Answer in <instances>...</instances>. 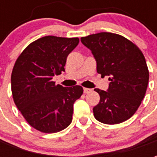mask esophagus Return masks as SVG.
Wrapping results in <instances>:
<instances>
[{"label":"esophagus","instance_id":"esophagus-1","mask_svg":"<svg viewBox=\"0 0 157 157\" xmlns=\"http://www.w3.org/2000/svg\"><path fill=\"white\" fill-rule=\"evenodd\" d=\"M83 92H84V93H89V92H92V89L86 88V87H84V88H83Z\"/></svg>","mask_w":157,"mask_h":157}]
</instances>
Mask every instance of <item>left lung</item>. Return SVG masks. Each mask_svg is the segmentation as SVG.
<instances>
[{
	"label": "left lung",
	"mask_w": 157,
	"mask_h": 157,
	"mask_svg": "<svg viewBox=\"0 0 157 157\" xmlns=\"http://www.w3.org/2000/svg\"><path fill=\"white\" fill-rule=\"evenodd\" d=\"M97 62V71L109 76L107 91L96 88L100 102L93 108L97 120L106 124L126 121L137 111L145 97L149 71L141 50L124 37L99 33L82 37Z\"/></svg>",
	"instance_id": "8db88e82"
}]
</instances>
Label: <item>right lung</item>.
Wrapping results in <instances>:
<instances>
[{
    "instance_id": "obj_1",
    "label": "right lung",
    "mask_w": 157,
    "mask_h": 157,
    "mask_svg": "<svg viewBox=\"0 0 157 157\" xmlns=\"http://www.w3.org/2000/svg\"><path fill=\"white\" fill-rule=\"evenodd\" d=\"M78 38L45 36L27 47L12 72V92L16 106L33 128L55 133L71 124L74 102L81 98V86L55 85V75L65 71L68 55Z\"/></svg>"
}]
</instances>
